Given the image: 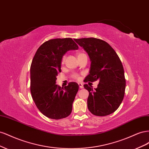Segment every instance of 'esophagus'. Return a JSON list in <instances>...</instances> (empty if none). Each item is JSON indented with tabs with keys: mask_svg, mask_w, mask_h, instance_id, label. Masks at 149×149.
Listing matches in <instances>:
<instances>
[{
	"mask_svg": "<svg viewBox=\"0 0 149 149\" xmlns=\"http://www.w3.org/2000/svg\"><path fill=\"white\" fill-rule=\"evenodd\" d=\"M78 85H79V87L80 89H83V88H84V86H83V85L82 83H78Z\"/></svg>",
	"mask_w": 149,
	"mask_h": 149,
	"instance_id": "obj_1",
	"label": "esophagus"
}]
</instances>
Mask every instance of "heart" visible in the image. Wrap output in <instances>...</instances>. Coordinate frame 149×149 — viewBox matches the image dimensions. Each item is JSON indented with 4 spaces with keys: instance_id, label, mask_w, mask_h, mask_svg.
<instances>
[{
    "instance_id": "heart-1",
    "label": "heart",
    "mask_w": 149,
    "mask_h": 149,
    "mask_svg": "<svg viewBox=\"0 0 149 149\" xmlns=\"http://www.w3.org/2000/svg\"><path fill=\"white\" fill-rule=\"evenodd\" d=\"M84 53H78V58L80 56H81L82 55H84ZM65 56H63L62 57V59H61V63L63 64L64 62H65ZM73 78L74 79H78V76L77 74H74L73 75Z\"/></svg>"
}]
</instances>
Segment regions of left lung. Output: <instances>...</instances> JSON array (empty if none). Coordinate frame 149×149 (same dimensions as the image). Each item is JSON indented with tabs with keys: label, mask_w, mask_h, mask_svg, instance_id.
<instances>
[{
	"label": "left lung",
	"mask_w": 149,
	"mask_h": 149,
	"mask_svg": "<svg viewBox=\"0 0 149 149\" xmlns=\"http://www.w3.org/2000/svg\"><path fill=\"white\" fill-rule=\"evenodd\" d=\"M75 42L86 52L91 62L85 82L100 81L95 90L87 84L84 85L89 92V111L97 116L113 113L123 101L125 89L124 68L119 57L101 39L83 38L75 39Z\"/></svg>",
	"instance_id": "8db88e82"
}]
</instances>
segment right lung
<instances>
[{"mask_svg":"<svg viewBox=\"0 0 149 149\" xmlns=\"http://www.w3.org/2000/svg\"><path fill=\"white\" fill-rule=\"evenodd\" d=\"M72 38L52 39L40 46L30 66V91L33 100L42 113L48 118L60 119L68 116L79 89L71 82L65 88L56 84L61 72L62 57L69 50L78 49Z\"/></svg>","mask_w":149,"mask_h":149,"instance_id":"add662e5","label":"right lung"}]
</instances>
